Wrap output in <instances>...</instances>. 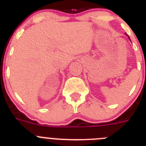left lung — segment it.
Segmentation results:
<instances>
[{"instance_id": "left-lung-1", "label": "left lung", "mask_w": 146, "mask_h": 146, "mask_svg": "<svg viewBox=\"0 0 146 146\" xmlns=\"http://www.w3.org/2000/svg\"><path fill=\"white\" fill-rule=\"evenodd\" d=\"M126 36H128V38H129V40H130V38H129V36H128V35H127V34H126ZM130 41H131V40H130Z\"/></svg>"}]
</instances>
